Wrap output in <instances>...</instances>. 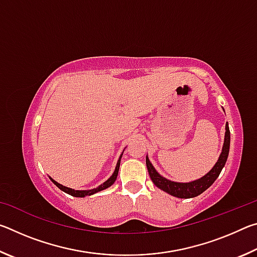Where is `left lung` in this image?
Here are the masks:
<instances>
[{
	"instance_id": "left-lung-1",
	"label": "left lung",
	"mask_w": 257,
	"mask_h": 257,
	"mask_svg": "<svg viewBox=\"0 0 257 257\" xmlns=\"http://www.w3.org/2000/svg\"><path fill=\"white\" fill-rule=\"evenodd\" d=\"M229 147H230V130L228 123H225V136H224V143L223 149L221 152V155L212 170L202 177L201 179L191 181V182H175L165 179L162 176H160L153 165L150 162L149 158L146 156V167L149 170L150 177L152 181L154 182L156 187H159L161 190L165 191V193L172 195V196L178 198H191L196 197L201 195L203 191H205L208 187H210L213 182L216 180L219 177L221 170H222L225 162H227L228 155H229Z\"/></svg>"
}]
</instances>
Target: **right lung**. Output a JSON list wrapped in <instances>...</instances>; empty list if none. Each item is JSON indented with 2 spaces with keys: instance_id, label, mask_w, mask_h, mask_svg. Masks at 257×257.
Returning <instances> with one entry per match:
<instances>
[{
  "instance_id": "1",
  "label": "right lung",
  "mask_w": 257,
  "mask_h": 257,
  "mask_svg": "<svg viewBox=\"0 0 257 257\" xmlns=\"http://www.w3.org/2000/svg\"><path fill=\"white\" fill-rule=\"evenodd\" d=\"M121 156H122V154H121ZM121 156H120V159H119V161H118V163H116L115 170H114V172H113V175H112L110 178H108V179H107L105 182H104L103 185L98 186L97 188H95V189H90V190H75V189L68 188V187H64V186H62V185L58 184V182L54 181L53 179H51V180L53 181L54 184H55L56 186H58L61 190H63L64 193L71 195V196H75V197H85V196H89V195H93V194H95V193H97V191H101V190H103V189H106V188H108V187H110L111 185L114 184V181L116 180V177H118Z\"/></svg>"
}]
</instances>
